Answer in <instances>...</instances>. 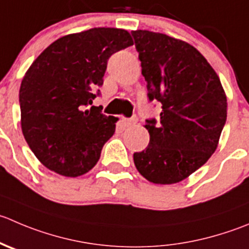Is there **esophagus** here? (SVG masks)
Masks as SVG:
<instances>
[{"instance_id": "34e87169", "label": "esophagus", "mask_w": 249, "mask_h": 249, "mask_svg": "<svg viewBox=\"0 0 249 249\" xmlns=\"http://www.w3.org/2000/svg\"><path fill=\"white\" fill-rule=\"evenodd\" d=\"M123 123H124L125 126H132V125H135L137 123V118L136 117H132V118H129V119H123Z\"/></svg>"}]
</instances>
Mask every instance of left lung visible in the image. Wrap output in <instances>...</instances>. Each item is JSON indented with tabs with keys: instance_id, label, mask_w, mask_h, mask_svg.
<instances>
[{
	"instance_id": "8db88e82",
	"label": "left lung",
	"mask_w": 249,
	"mask_h": 249,
	"mask_svg": "<svg viewBox=\"0 0 249 249\" xmlns=\"http://www.w3.org/2000/svg\"><path fill=\"white\" fill-rule=\"evenodd\" d=\"M149 101L161 103L160 120H147L149 143L134 153L149 182L171 185L201 168L218 147L228 101L218 74L197 48L148 30L131 31Z\"/></svg>"
}]
</instances>
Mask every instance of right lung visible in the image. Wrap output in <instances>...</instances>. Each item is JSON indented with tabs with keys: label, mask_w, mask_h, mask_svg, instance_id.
Masks as SVG:
<instances>
[{
	"label": "right lung",
	"mask_w": 249,
	"mask_h": 249,
	"mask_svg": "<svg viewBox=\"0 0 249 249\" xmlns=\"http://www.w3.org/2000/svg\"><path fill=\"white\" fill-rule=\"evenodd\" d=\"M134 45L124 29L93 28L51 43L26 71L20 84V124L36 158L59 175L90 171L115 131L118 118L92 106L103 84L107 60Z\"/></svg>",
	"instance_id": "add662e5"
}]
</instances>
